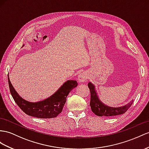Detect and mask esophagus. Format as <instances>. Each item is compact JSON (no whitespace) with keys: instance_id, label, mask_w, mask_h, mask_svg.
Instances as JSON below:
<instances>
[{"instance_id":"1","label":"esophagus","mask_w":149,"mask_h":149,"mask_svg":"<svg viewBox=\"0 0 149 149\" xmlns=\"http://www.w3.org/2000/svg\"><path fill=\"white\" fill-rule=\"evenodd\" d=\"M87 75L86 73H85V72H82V73H81L80 75H79L78 76V80L80 82H84L87 79Z\"/></svg>"}]
</instances>
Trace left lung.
I'll return each mask as SVG.
<instances>
[{"label":"left lung","mask_w":149,"mask_h":149,"mask_svg":"<svg viewBox=\"0 0 149 149\" xmlns=\"http://www.w3.org/2000/svg\"><path fill=\"white\" fill-rule=\"evenodd\" d=\"M88 87L91 93V101L90 106L92 111L99 116H113L116 115H119L125 113L127 111L128 108L130 107L133 104V100L121 107L113 108L109 107L105 105L100 100L97 95L96 94V91L95 90V87L91 82L88 84Z\"/></svg>","instance_id":"8db88e82"}]
</instances>
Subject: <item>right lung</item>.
I'll return each mask as SVG.
<instances>
[{
    "instance_id": "right-lung-1",
    "label": "right lung",
    "mask_w": 149,
    "mask_h": 149,
    "mask_svg": "<svg viewBox=\"0 0 149 149\" xmlns=\"http://www.w3.org/2000/svg\"><path fill=\"white\" fill-rule=\"evenodd\" d=\"M8 82L10 94L19 107L28 115L38 118H52L58 116L62 111L68 94L78 85L76 81L69 80L52 96L40 102H31L19 96L10 81L9 75Z\"/></svg>"
}]
</instances>
